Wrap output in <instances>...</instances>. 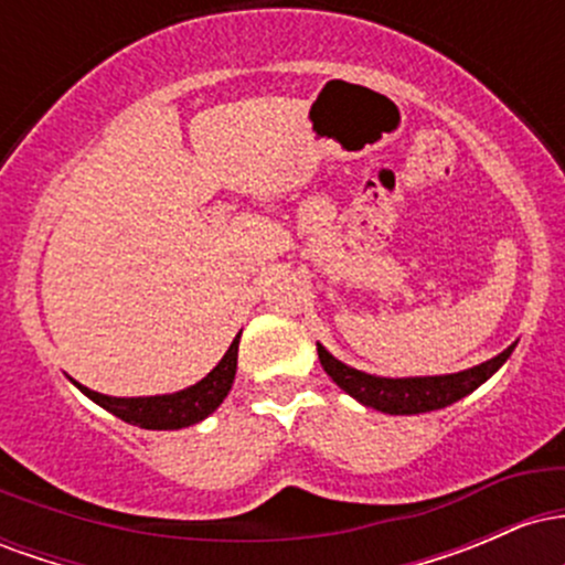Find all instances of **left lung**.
<instances>
[{
    "label": "left lung",
    "mask_w": 565,
    "mask_h": 565,
    "mask_svg": "<svg viewBox=\"0 0 565 565\" xmlns=\"http://www.w3.org/2000/svg\"><path fill=\"white\" fill-rule=\"evenodd\" d=\"M512 348L515 345L502 350V353L494 355L491 361H486V364L465 369V372L457 374H444V377H374V374H364L359 372V369H350L342 364V361H337L323 345H319V361L323 372H327L342 391L353 395V398L361 401L364 406H372L385 414H423L451 406L454 401L465 398V395L476 391L478 385H483V382L510 359Z\"/></svg>",
    "instance_id": "left-lung-1"
}]
</instances>
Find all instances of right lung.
Instances as JSON below:
<instances>
[{"instance_id": "1", "label": "right lung", "mask_w": 565, "mask_h": 565, "mask_svg": "<svg viewBox=\"0 0 565 565\" xmlns=\"http://www.w3.org/2000/svg\"><path fill=\"white\" fill-rule=\"evenodd\" d=\"M238 337L242 334H236V340L225 350L223 361L204 380L180 393L151 395V398H111V395L89 391L79 382H74V385L87 398H93L97 406L116 414V417L125 419L129 425L146 427V430H180V427L196 425L204 417H210L223 404L225 395H228L233 377H236Z\"/></svg>"}]
</instances>
